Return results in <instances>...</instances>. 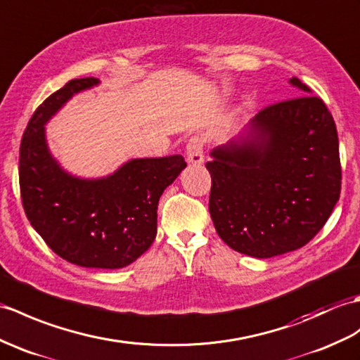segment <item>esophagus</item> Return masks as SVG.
I'll return each mask as SVG.
<instances>
[{"label":"esophagus","instance_id":"obj_1","mask_svg":"<svg viewBox=\"0 0 360 360\" xmlns=\"http://www.w3.org/2000/svg\"><path fill=\"white\" fill-rule=\"evenodd\" d=\"M204 142L199 136H191L187 144V162L190 165H200L204 162Z\"/></svg>","mask_w":360,"mask_h":360}]
</instances>
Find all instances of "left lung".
Wrapping results in <instances>:
<instances>
[{"mask_svg":"<svg viewBox=\"0 0 360 360\" xmlns=\"http://www.w3.org/2000/svg\"><path fill=\"white\" fill-rule=\"evenodd\" d=\"M302 96L264 108L229 144L210 152V210L221 239L266 259L310 242L340 195L336 124L297 78Z\"/></svg>","mask_w":360,"mask_h":360,"instance_id":"8db88e82","label":"left lung"}]
</instances>
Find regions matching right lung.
<instances>
[{"label":"right lung","mask_w":360,"mask_h":360,"mask_svg":"<svg viewBox=\"0 0 360 360\" xmlns=\"http://www.w3.org/2000/svg\"><path fill=\"white\" fill-rule=\"evenodd\" d=\"M99 84L72 79L30 118L20 147V188L32 227L67 262L86 269H122L156 238L158 204L187 164L181 155L138 158L104 178H79L58 162L44 125L65 103Z\"/></svg>","instance_id":"1"}]
</instances>
